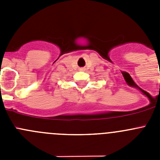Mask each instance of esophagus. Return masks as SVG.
I'll list each match as a JSON object with an SVG mask.
<instances>
[{"mask_svg": "<svg viewBox=\"0 0 160 160\" xmlns=\"http://www.w3.org/2000/svg\"><path fill=\"white\" fill-rule=\"evenodd\" d=\"M81 70H84V69H81Z\"/></svg>", "mask_w": 160, "mask_h": 160, "instance_id": "1", "label": "esophagus"}]
</instances>
